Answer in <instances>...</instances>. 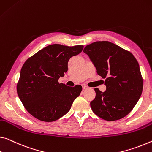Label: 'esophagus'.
Wrapping results in <instances>:
<instances>
[{
  "instance_id": "esophagus-1",
  "label": "esophagus",
  "mask_w": 152,
  "mask_h": 152,
  "mask_svg": "<svg viewBox=\"0 0 152 152\" xmlns=\"http://www.w3.org/2000/svg\"><path fill=\"white\" fill-rule=\"evenodd\" d=\"M82 86H83V89L88 88V86H86V85H82Z\"/></svg>"
}]
</instances>
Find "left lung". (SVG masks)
Returning <instances> with one entry per match:
<instances>
[{
    "mask_svg": "<svg viewBox=\"0 0 152 152\" xmlns=\"http://www.w3.org/2000/svg\"><path fill=\"white\" fill-rule=\"evenodd\" d=\"M87 54L105 78L106 91L95 88V98L91 102L93 112L107 121L120 120L128 115L140 98L143 81L138 61L133 55L109 41L86 45Z\"/></svg>",
    "mask_w": 152,
    "mask_h": 152,
    "instance_id": "8db88e82",
    "label": "left lung"
}]
</instances>
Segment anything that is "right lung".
<instances>
[{"instance_id":"add662e5","label":"right lung","mask_w":152,"mask_h":152,"mask_svg":"<svg viewBox=\"0 0 152 152\" xmlns=\"http://www.w3.org/2000/svg\"><path fill=\"white\" fill-rule=\"evenodd\" d=\"M83 45L47 46L29 57L21 69L17 92L25 109L38 120L53 122L70 110L83 87H69L58 79L67 71L71 57L78 55Z\"/></svg>"}]
</instances>
